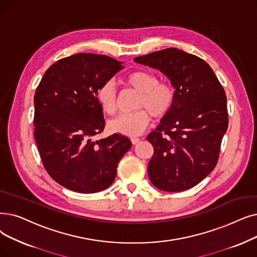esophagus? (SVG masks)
Masks as SVG:
<instances>
[{"instance_id":"esophagus-1","label":"esophagus","mask_w":257,"mask_h":257,"mask_svg":"<svg viewBox=\"0 0 257 257\" xmlns=\"http://www.w3.org/2000/svg\"><path fill=\"white\" fill-rule=\"evenodd\" d=\"M139 142H140V139H138V138H131V143H132L133 145L138 144Z\"/></svg>"}]
</instances>
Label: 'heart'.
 <instances>
[{"mask_svg": "<svg viewBox=\"0 0 257 257\" xmlns=\"http://www.w3.org/2000/svg\"><path fill=\"white\" fill-rule=\"evenodd\" d=\"M124 83L139 93L133 113L120 114L108 122L110 132L136 137L147 128L150 115L163 118L174 104L175 91L171 84L160 82L159 76L145 70H137L124 77ZM96 99L105 113L113 114L116 110V93L111 82H105L97 88Z\"/></svg>", "mask_w": 257, "mask_h": 257, "instance_id": "b5f03b06", "label": "heart"}]
</instances>
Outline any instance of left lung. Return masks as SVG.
I'll return each instance as SVG.
<instances>
[{
    "instance_id": "left-lung-1",
    "label": "left lung",
    "mask_w": 257,
    "mask_h": 257,
    "mask_svg": "<svg viewBox=\"0 0 257 257\" xmlns=\"http://www.w3.org/2000/svg\"><path fill=\"white\" fill-rule=\"evenodd\" d=\"M135 62L159 69L175 88L171 111L147 137L154 148L150 181L163 191L187 190L209 175L218 161L228 129L224 88L204 60L177 48L142 55Z\"/></svg>"
}]
</instances>
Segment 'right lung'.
<instances>
[{
    "mask_svg": "<svg viewBox=\"0 0 257 257\" xmlns=\"http://www.w3.org/2000/svg\"><path fill=\"white\" fill-rule=\"evenodd\" d=\"M124 67L101 54L76 53L51 65L35 94V139L44 168L58 184L94 193L113 183L117 164L131 148L128 138L103 132L96 90Z\"/></svg>",
    "mask_w": 257,
    "mask_h": 257,
    "instance_id": "1",
    "label": "right lung"
}]
</instances>
